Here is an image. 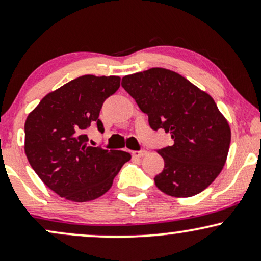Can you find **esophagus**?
Segmentation results:
<instances>
[{"instance_id": "1", "label": "esophagus", "mask_w": 261, "mask_h": 261, "mask_svg": "<svg viewBox=\"0 0 261 261\" xmlns=\"http://www.w3.org/2000/svg\"><path fill=\"white\" fill-rule=\"evenodd\" d=\"M147 153H148V152L146 151V149H141V151H134L133 155H134V157L141 158V157H143V155H146Z\"/></svg>"}]
</instances>
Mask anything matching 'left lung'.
<instances>
[{
    "label": "left lung",
    "mask_w": 261,
    "mask_h": 261,
    "mask_svg": "<svg viewBox=\"0 0 261 261\" xmlns=\"http://www.w3.org/2000/svg\"><path fill=\"white\" fill-rule=\"evenodd\" d=\"M121 86L147 114L149 126L174 140L157 151L164 168L154 176L155 187L174 197L205 190L222 170L230 143L228 121L211 95L161 67L125 76Z\"/></svg>",
    "instance_id": "8db88e82"
}]
</instances>
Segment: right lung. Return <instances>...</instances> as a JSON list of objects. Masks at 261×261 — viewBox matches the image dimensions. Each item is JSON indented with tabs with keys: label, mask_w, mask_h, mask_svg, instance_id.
I'll use <instances>...</instances> for the list:
<instances>
[{
	"label": "right lung",
	"mask_w": 261,
	"mask_h": 261,
	"mask_svg": "<svg viewBox=\"0 0 261 261\" xmlns=\"http://www.w3.org/2000/svg\"><path fill=\"white\" fill-rule=\"evenodd\" d=\"M120 87V77L85 74L46 94L25 120V155L47 188L74 202L106 194L121 167L124 151L88 145L91 124L104 131L99 113L104 100Z\"/></svg>",
	"instance_id": "add662e5"
}]
</instances>
